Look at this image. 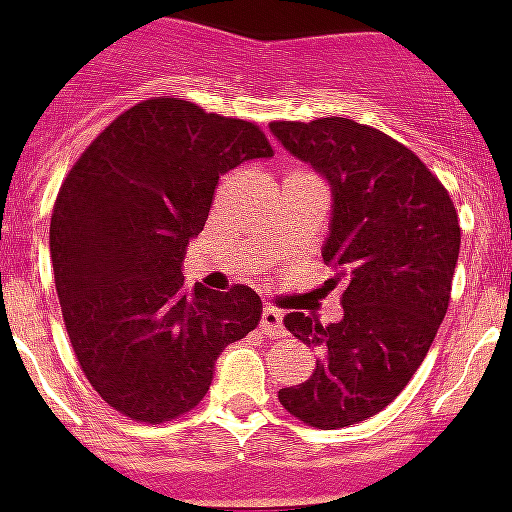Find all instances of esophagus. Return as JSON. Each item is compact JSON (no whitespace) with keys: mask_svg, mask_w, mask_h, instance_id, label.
Masks as SVG:
<instances>
[{"mask_svg":"<svg viewBox=\"0 0 512 512\" xmlns=\"http://www.w3.org/2000/svg\"><path fill=\"white\" fill-rule=\"evenodd\" d=\"M261 333L269 338H277L284 333V325H282V312L274 310V307H264L261 312Z\"/></svg>","mask_w":512,"mask_h":512,"instance_id":"obj_1","label":"esophagus"}]
</instances>
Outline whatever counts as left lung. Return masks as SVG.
<instances>
[{
  "label": "left lung",
  "mask_w": 512,
  "mask_h": 512,
  "mask_svg": "<svg viewBox=\"0 0 512 512\" xmlns=\"http://www.w3.org/2000/svg\"><path fill=\"white\" fill-rule=\"evenodd\" d=\"M271 133L333 187L323 261L343 279V318L287 312L284 328L318 351L310 379L279 390L302 423L333 431L372 418L413 379L449 310L461 228L428 166L348 117L277 120Z\"/></svg>",
  "instance_id": "8db88e82"
}]
</instances>
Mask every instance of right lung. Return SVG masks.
<instances>
[{
  "label": "right lung",
  "instance_id": "1",
  "mask_svg": "<svg viewBox=\"0 0 512 512\" xmlns=\"http://www.w3.org/2000/svg\"><path fill=\"white\" fill-rule=\"evenodd\" d=\"M274 156L256 122L151 97L76 158L51 215L63 325L81 372L112 410L166 423L200 405L215 359L261 318L251 287L187 292L182 261L220 176Z\"/></svg>",
  "mask_w": 512,
  "mask_h": 512
}]
</instances>
